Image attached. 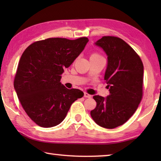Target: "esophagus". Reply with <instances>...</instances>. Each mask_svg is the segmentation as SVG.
<instances>
[{
  "label": "esophagus",
  "instance_id": "obj_1",
  "mask_svg": "<svg viewBox=\"0 0 161 161\" xmlns=\"http://www.w3.org/2000/svg\"><path fill=\"white\" fill-rule=\"evenodd\" d=\"M84 97H86V98H91L92 97V95L89 94L88 93H86V92H84Z\"/></svg>",
  "mask_w": 161,
  "mask_h": 161
}]
</instances>
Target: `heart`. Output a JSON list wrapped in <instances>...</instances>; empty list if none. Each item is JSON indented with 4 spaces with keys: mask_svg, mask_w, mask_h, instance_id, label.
<instances>
[{
    "mask_svg": "<svg viewBox=\"0 0 161 161\" xmlns=\"http://www.w3.org/2000/svg\"><path fill=\"white\" fill-rule=\"evenodd\" d=\"M99 57H102V56H101V54H99V53H93L91 54L90 58H99Z\"/></svg>",
    "mask_w": 161,
    "mask_h": 161,
    "instance_id": "1",
    "label": "heart"
}]
</instances>
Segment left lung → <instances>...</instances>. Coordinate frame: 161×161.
<instances>
[{"label": "left lung", "instance_id": "1", "mask_svg": "<svg viewBox=\"0 0 161 161\" xmlns=\"http://www.w3.org/2000/svg\"><path fill=\"white\" fill-rule=\"evenodd\" d=\"M108 56L104 80L109 89L106 98L96 95L91 116L99 126L114 129L129 120L143 97V64L135 50L121 38L103 36L95 43Z\"/></svg>", "mask_w": 161, "mask_h": 161}]
</instances>
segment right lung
I'll return each mask as SVG.
<instances>
[{
  "instance_id": "add662e5",
  "label": "right lung",
  "mask_w": 161,
  "mask_h": 161,
  "mask_svg": "<svg viewBox=\"0 0 161 161\" xmlns=\"http://www.w3.org/2000/svg\"><path fill=\"white\" fill-rule=\"evenodd\" d=\"M89 40L53 37L39 40L25 49L19 61L14 88L23 109L38 126L50 128L63 121L72 103L84 96L77 89L60 82Z\"/></svg>"
}]
</instances>
